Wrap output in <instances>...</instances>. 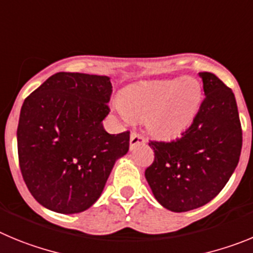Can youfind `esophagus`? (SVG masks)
<instances>
[{
    "mask_svg": "<svg viewBox=\"0 0 253 253\" xmlns=\"http://www.w3.org/2000/svg\"><path fill=\"white\" fill-rule=\"evenodd\" d=\"M146 142V140H145V137L141 135H138V133H135V132H132L131 136H129V150H133L136 146H138V145H143V143Z\"/></svg>",
    "mask_w": 253,
    "mask_h": 253,
    "instance_id": "obj_1",
    "label": "esophagus"
}]
</instances>
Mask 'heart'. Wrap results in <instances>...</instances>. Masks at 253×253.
I'll return each instance as SVG.
<instances>
[{
    "instance_id": "heart-1",
    "label": "heart",
    "mask_w": 253,
    "mask_h": 253,
    "mask_svg": "<svg viewBox=\"0 0 253 253\" xmlns=\"http://www.w3.org/2000/svg\"><path fill=\"white\" fill-rule=\"evenodd\" d=\"M202 87L193 78L143 82L132 85L115 108L124 120L146 118L147 127L160 137L183 133L199 111Z\"/></svg>"
}]
</instances>
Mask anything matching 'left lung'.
Returning a JSON list of instances; mask_svg holds the SVG:
<instances>
[{
  "mask_svg": "<svg viewBox=\"0 0 253 253\" xmlns=\"http://www.w3.org/2000/svg\"><path fill=\"white\" fill-rule=\"evenodd\" d=\"M206 98L188 129L170 142L150 141L154 163L145 171L164 208L188 211L209 203L233 174L242 149L237 103L213 73H199Z\"/></svg>",
  "mask_w": 253,
  "mask_h": 253,
  "instance_id": "obj_1",
  "label": "left lung"
}]
</instances>
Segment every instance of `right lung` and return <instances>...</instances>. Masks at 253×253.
Here are the masks:
<instances>
[{"mask_svg": "<svg viewBox=\"0 0 253 253\" xmlns=\"http://www.w3.org/2000/svg\"><path fill=\"white\" fill-rule=\"evenodd\" d=\"M111 94L110 77L60 72L24 101L17 127L20 169L45 208L63 214L87 211L128 151L129 132L110 135L102 124Z\"/></svg>", "mask_w": 253, "mask_h": 253, "instance_id": "1", "label": "right lung"}]
</instances>
